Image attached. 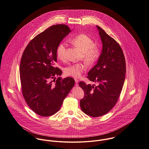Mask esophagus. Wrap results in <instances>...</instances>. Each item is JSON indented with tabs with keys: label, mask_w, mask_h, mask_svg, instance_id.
<instances>
[{
	"label": "esophagus",
	"mask_w": 149,
	"mask_h": 149,
	"mask_svg": "<svg viewBox=\"0 0 149 149\" xmlns=\"http://www.w3.org/2000/svg\"><path fill=\"white\" fill-rule=\"evenodd\" d=\"M75 85L77 86L78 85V83L79 82V80H78L77 79H75Z\"/></svg>",
	"instance_id": "1"
}]
</instances>
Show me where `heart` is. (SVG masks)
Masks as SVG:
<instances>
[{"mask_svg":"<svg viewBox=\"0 0 149 149\" xmlns=\"http://www.w3.org/2000/svg\"><path fill=\"white\" fill-rule=\"evenodd\" d=\"M70 42L82 52L83 59L90 65L95 62L100 56V47L94 44L93 38L87 34H78L71 39ZM56 54L59 59L65 60L66 58V44L64 42H61L58 45ZM86 70V65L85 64L76 63L66 66L64 70V72L67 76L78 78Z\"/></svg>","mask_w":149,"mask_h":149,"instance_id":"obj_1","label":"heart"}]
</instances>
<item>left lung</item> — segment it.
<instances>
[{"label":"left lung","instance_id":"8db88e82","mask_svg":"<svg viewBox=\"0 0 149 149\" xmlns=\"http://www.w3.org/2000/svg\"><path fill=\"white\" fill-rule=\"evenodd\" d=\"M103 43L102 54L97 63L88 72L87 78L97 83L79 85L84 96L80 101L82 111L92 117H99L109 112L116 105L122 91L126 73V63L123 51L112 37L97 26Z\"/></svg>","mask_w":149,"mask_h":149}]
</instances>
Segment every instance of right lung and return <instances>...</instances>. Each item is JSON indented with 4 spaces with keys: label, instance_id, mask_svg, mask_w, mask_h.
I'll return each mask as SVG.
<instances>
[{
    "label": "right lung",
    "instance_id": "1",
    "mask_svg": "<svg viewBox=\"0 0 149 149\" xmlns=\"http://www.w3.org/2000/svg\"><path fill=\"white\" fill-rule=\"evenodd\" d=\"M71 31L66 25H53L34 37L22 54L20 75L23 97L41 116L56 113L75 84L72 78L59 77L62 71L54 66L58 45Z\"/></svg>",
    "mask_w": 149,
    "mask_h": 149
}]
</instances>
